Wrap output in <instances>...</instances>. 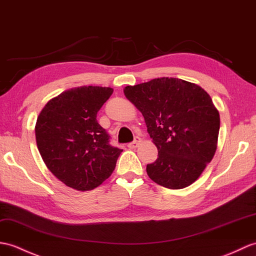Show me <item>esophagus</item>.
<instances>
[{"mask_svg":"<svg viewBox=\"0 0 256 256\" xmlns=\"http://www.w3.org/2000/svg\"><path fill=\"white\" fill-rule=\"evenodd\" d=\"M140 138H135V140H134L133 142H128V148H136V147H138V145L140 144Z\"/></svg>","mask_w":256,"mask_h":256,"instance_id":"1","label":"esophagus"}]
</instances>
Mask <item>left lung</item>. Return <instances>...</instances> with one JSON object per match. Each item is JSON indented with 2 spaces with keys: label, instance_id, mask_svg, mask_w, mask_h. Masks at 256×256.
Masks as SVG:
<instances>
[{
  "label": "left lung",
  "instance_id": "8db88e82",
  "mask_svg": "<svg viewBox=\"0 0 256 256\" xmlns=\"http://www.w3.org/2000/svg\"><path fill=\"white\" fill-rule=\"evenodd\" d=\"M126 97L145 118L158 158L147 164L148 176L179 190L198 179L217 148L220 118L203 88L162 77L124 88Z\"/></svg>",
  "mask_w": 256,
  "mask_h": 256
}]
</instances>
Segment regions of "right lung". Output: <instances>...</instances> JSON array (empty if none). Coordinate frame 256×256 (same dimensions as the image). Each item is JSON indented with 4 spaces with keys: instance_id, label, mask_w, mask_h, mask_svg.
I'll use <instances>...</instances> for the list:
<instances>
[{
    "instance_id": "add662e5",
    "label": "right lung",
    "mask_w": 256,
    "mask_h": 256,
    "mask_svg": "<svg viewBox=\"0 0 256 256\" xmlns=\"http://www.w3.org/2000/svg\"><path fill=\"white\" fill-rule=\"evenodd\" d=\"M110 87L82 86L51 99L37 118L36 140L46 166L65 186L89 191L111 176L122 150L97 121Z\"/></svg>"
}]
</instances>
